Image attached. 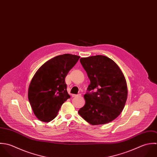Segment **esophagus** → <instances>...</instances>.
<instances>
[{
  "label": "esophagus",
  "mask_w": 157,
  "mask_h": 157,
  "mask_svg": "<svg viewBox=\"0 0 157 157\" xmlns=\"http://www.w3.org/2000/svg\"><path fill=\"white\" fill-rule=\"evenodd\" d=\"M81 96V94H72V98H76V97H80Z\"/></svg>",
  "instance_id": "34e87169"
}]
</instances>
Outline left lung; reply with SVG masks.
<instances>
[{
    "mask_svg": "<svg viewBox=\"0 0 157 157\" xmlns=\"http://www.w3.org/2000/svg\"><path fill=\"white\" fill-rule=\"evenodd\" d=\"M80 61L90 84L78 114L91 125L110 122L121 114L127 101L125 77L117 64L104 55L81 58Z\"/></svg>",
    "mask_w": 157,
    "mask_h": 157,
    "instance_id": "obj_1",
    "label": "left lung"
}]
</instances>
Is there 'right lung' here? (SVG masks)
<instances>
[{"label": "right lung", "instance_id": "1", "mask_svg": "<svg viewBox=\"0 0 157 157\" xmlns=\"http://www.w3.org/2000/svg\"><path fill=\"white\" fill-rule=\"evenodd\" d=\"M79 56L63 54L43 64L29 85L28 98L33 111L43 122H49L58 114L62 104L70 98L65 78Z\"/></svg>", "mask_w": 157, "mask_h": 157}]
</instances>
